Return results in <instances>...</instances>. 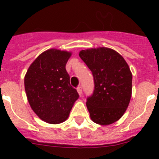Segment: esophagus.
I'll return each instance as SVG.
<instances>
[{
	"label": "esophagus",
	"mask_w": 159,
	"mask_h": 159,
	"mask_svg": "<svg viewBox=\"0 0 159 159\" xmlns=\"http://www.w3.org/2000/svg\"><path fill=\"white\" fill-rule=\"evenodd\" d=\"M77 92H78L79 95H82V88H81L80 86L78 87V88H77Z\"/></svg>",
	"instance_id": "esophagus-1"
}]
</instances>
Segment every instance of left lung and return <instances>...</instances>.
<instances>
[{
	"label": "left lung",
	"instance_id": "left-lung-1",
	"mask_svg": "<svg viewBox=\"0 0 159 159\" xmlns=\"http://www.w3.org/2000/svg\"><path fill=\"white\" fill-rule=\"evenodd\" d=\"M79 56L94 77V92L87 99L91 119L102 126L116 123L127 111L131 98L132 73L128 64L109 48L81 50Z\"/></svg>",
	"mask_w": 159,
	"mask_h": 159
}]
</instances>
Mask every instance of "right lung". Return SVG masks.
Instances as JSON below:
<instances>
[{"label": "right lung", "mask_w": 159, "mask_h": 159, "mask_svg": "<svg viewBox=\"0 0 159 159\" xmlns=\"http://www.w3.org/2000/svg\"><path fill=\"white\" fill-rule=\"evenodd\" d=\"M71 56V52L48 49L38 56L25 74V89L29 105L46 123L65 121L79 98L65 68Z\"/></svg>", "instance_id": "1"}]
</instances>
